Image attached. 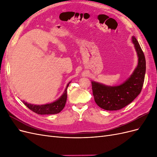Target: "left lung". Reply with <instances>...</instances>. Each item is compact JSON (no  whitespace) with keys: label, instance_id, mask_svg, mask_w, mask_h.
Wrapping results in <instances>:
<instances>
[{"label":"left lung","instance_id":"left-lung-1","mask_svg":"<svg viewBox=\"0 0 157 157\" xmlns=\"http://www.w3.org/2000/svg\"><path fill=\"white\" fill-rule=\"evenodd\" d=\"M132 42L138 58L137 67L130 77L117 86H107L91 81L94 100L97 105L107 111H117L130 104L140 94L146 71V61L143 51L134 36Z\"/></svg>","mask_w":157,"mask_h":157}]
</instances>
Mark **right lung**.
<instances>
[{
  "label": "right lung",
  "instance_id": "obj_1",
  "mask_svg": "<svg viewBox=\"0 0 157 157\" xmlns=\"http://www.w3.org/2000/svg\"><path fill=\"white\" fill-rule=\"evenodd\" d=\"M71 82H69L66 86L65 91L63 94L57 99V100L44 105H34V104L28 103L23 101V103L25 104L30 110L35 112L39 115H53V114H57L60 113L64 108L66 101H67V90Z\"/></svg>",
  "mask_w": 157,
  "mask_h": 157
}]
</instances>
